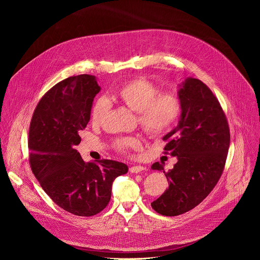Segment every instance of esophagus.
Wrapping results in <instances>:
<instances>
[{"instance_id": "esophagus-1", "label": "esophagus", "mask_w": 260, "mask_h": 260, "mask_svg": "<svg viewBox=\"0 0 260 260\" xmlns=\"http://www.w3.org/2000/svg\"><path fill=\"white\" fill-rule=\"evenodd\" d=\"M144 170H145V169H144L143 167H141V166H134V167L129 168V172L133 173V174H140V173H142Z\"/></svg>"}]
</instances>
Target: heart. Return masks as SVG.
<instances>
[{
  "mask_svg": "<svg viewBox=\"0 0 260 260\" xmlns=\"http://www.w3.org/2000/svg\"><path fill=\"white\" fill-rule=\"evenodd\" d=\"M159 92L158 87L145 78L133 79L110 95L112 102H117L134 112L142 128L152 137L161 136L177 122L181 113V101L179 96L171 91ZM111 108L106 98L98 99L91 108V121L100 124L107 116ZM117 150L125 152L141 146L138 137H125L117 139L114 143Z\"/></svg>",
  "mask_w": 260,
  "mask_h": 260,
  "instance_id": "heart-1",
  "label": "heart"
}]
</instances>
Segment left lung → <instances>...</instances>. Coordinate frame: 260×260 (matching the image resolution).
<instances>
[{
	"instance_id": "8db88e82",
	"label": "left lung",
	"mask_w": 260,
	"mask_h": 260,
	"mask_svg": "<svg viewBox=\"0 0 260 260\" xmlns=\"http://www.w3.org/2000/svg\"><path fill=\"white\" fill-rule=\"evenodd\" d=\"M178 96V125L162 138L166 153L178 161L168 173L159 162L151 166L164 171L169 182L168 189L151 203L164 216L181 215L208 197L223 172L231 141L223 110L205 83L188 77L179 84Z\"/></svg>"
}]
</instances>
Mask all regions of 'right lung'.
I'll return each mask as SVG.
<instances>
[{"instance_id":"add662e5","label":"right lung","mask_w":260,"mask_h":260,"mask_svg":"<svg viewBox=\"0 0 260 260\" xmlns=\"http://www.w3.org/2000/svg\"><path fill=\"white\" fill-rule=\"evenodd\" d=\"M100 90L95 76L69 77L43 95L29 125V162L35 177L57 206L77 216L103 211L110 202L113 181L128 171L125 164L115 160L86 162L75 149Z\"/></svg>"}]
</instances>
